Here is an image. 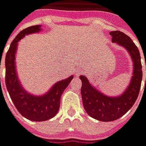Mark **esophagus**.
I'll list each match as a JSON object with an SVG mask.
<instances>
[{
    "instance_id": "34e87169",
    "label": "esophagus",
    "mask_w": 146,
    "mask_h": 146,
    "mask_svg": "<svg viewBox=\"0 0 146 146\" xmlns=\"http://www.w3.org/2000/svg\"><path fill=\"white\" fill-rule=\"evenodd\" d=\"M79 73H80V72H76V75H78Z\"/></svg>"
}]
</instances>
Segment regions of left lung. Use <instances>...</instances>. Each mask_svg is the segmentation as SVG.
Here are the masks:
<instances>
[{"label":"left lung","instance_id":"8db88e82","mask_svg":"<svg viewBox=\"0 0 146 146\" xmlns=\"http://www.w3.org/2000/svg\"><path fill=\"white\" fill-rule=\"evenodd\" d=\"M110 34L112 41L124 47L132 58L134 72L128 88L119 97H108L93 88L86 76H80L82 81L80 92L84 110L94 119L104 122L119 119L133 106L139 95L142 80V66L138 47L127 35L119 30L112 31Z\"/></svg>","mask_w":146,"mask_h":146}]
</instances>
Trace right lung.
<instances>
[{
  "label": "right lung",
  "mask_w": 146,
  "mask_h": 146,
  "mask_svg": "<svg viewBox=\"0 0 146 146\" xmlns=\"http://www.w3.org/2000/svg\"><path fill=\"white\" fill-rule=\"evenodd\" d=\"M40 30V26H33L22 30L11 42L5 57V84L11 101L22 116L33 121H44L56 115L60 106L61 95L73 78L71 76L54 84L51 90L42 96L30 95L20 85L15 64L18 42L25 35Z\"/></svg>",
  "instance_id": "right-lung-1"
}]
</instances>
